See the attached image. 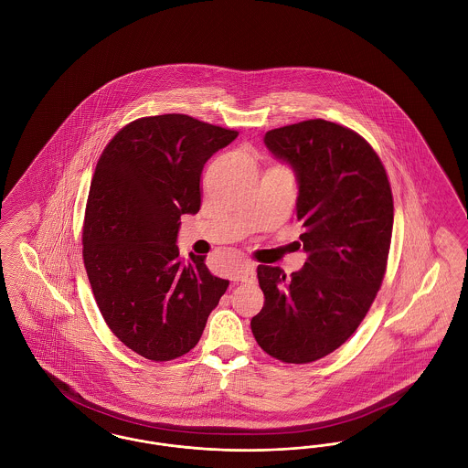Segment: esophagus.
Here are the masks:
<instances>
[{
    "label": "esophagus",
    "mask_w": 468,
    "mask_h": 468,
    "mask_svg": "<svg viewBox=\"0 0 468 468\" xmlns=\"http://www.w3.org/2000/svg\"><path fill=\"white\" fill-rule=\"evenodd\" d=\"M235 277L240 282H254L256 279V267L250 261H244L240 267L235 270Z\"/></svg>",
    "instance_id": "esophagus-1"
}]
</instances>
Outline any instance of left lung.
Returning <instances> with one entry per match:
<instances>
[{"label": "left lung", "instance_id": "left-lung-1", "mask_svg": "<svg viewBox=\"0 0 468 468\" xmlns=\"http://www.w3.org/2000/svg\"><path fill=\"white\" fill-rule=\"evenodd\" d=\"M263 140L298 182L307 261L290 279L281 267H258L265 305L250 330L270 356L311 363L356 332L378 294L393 231L391 187L368 142L340 124L311 119Z\"/></svg>", "mask_w": 468, "mask_h": 468}]
</instances>
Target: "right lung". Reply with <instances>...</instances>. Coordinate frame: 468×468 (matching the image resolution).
Returning <instances> with one entry per match:
<instances>
[{
	"label": "right lung",
	"instance_id": "obj_1",
	"mask_svg": "<svg viewBox=\"0 0 468 468\" xmlns=\"http://www.w3.org/2000/svg\"><path fill=\"white\" fill-rule=\"evenodd\" d=\"M184 113L142 117L100 157L86 208L82 254L92 294L136 355L170 361L200 340L228 281L201 256L178 254L180 216L201 205V172L237 138Z\"/></svg>",
	"mask_w": 468,
	"mask_h": 468
}]
</instances>
